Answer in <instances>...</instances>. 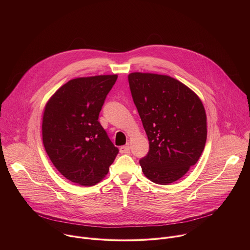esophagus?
Returning <instances> with one entry per match:
<instances>
[{
  "label": "esophagus",
  "mask_w": 250,
  "mask_h": 250,
  "mask_svg": "<svg viewBox=\"0 0 250 250\" xmlns=\"http://www.w3.org/2000/svg\"><path fill=\"white\" fill-rule=\"evenodd\" d=\"M121 153H128L129 152V144H126L125 146H123L120 147Z\"/></svg>",
  "instance_id": "1"
}]
</instances>
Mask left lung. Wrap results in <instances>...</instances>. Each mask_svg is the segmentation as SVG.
Segmentation results:
<instances>
[{"label":"left lung","mask_w":250,"mask_h":250,"mask_svg":"<svg viewBox=\"0 0 250 250\" xmlns=\"http://www.w3.org/2000/svg\"><path fill=\"white\" fill-rule=\"evenodd\" d=\"M128 83L149 141L147 155L139 160L142 172L160 185L179 180L205 148L207 116L201 99L167 75L133 72Z\"/></svg>","instance_id":"8db88e82"}]
</instances>
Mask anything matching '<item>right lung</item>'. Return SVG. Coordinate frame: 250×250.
<instances>
[{
  "instance_id": "add662e5",
  "label": "right lung",
  "mask_w": 250,
  "mask_h": 250,
  "mask_svg": "<svg viewBox=\"0 0 250 250\" xmlns=\"http://www.w3.org/2000/svg\"><path fill=\"white\" fill-rule=\"evenodd\" d=\"M117 79V74L72 79L45 104L43 146L55 168L71 182L96 185L108 174L119 153L98 121Z\"/></svg>"
}]
</instances>
